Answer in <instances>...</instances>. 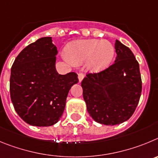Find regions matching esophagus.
I'll return each instance as SVG.
<instances>
[{"label":"esophagus","mask_w":158,"mask_h":158,"mask_svg":"<svg viewBox=\"0 0 158 158\" xmlns=\"http://www.w3.org/2000/svg\"><path fill=\"white\" fill-rule=\"evenodd\" d=\"M83 78H84V75L82 73H81V72H79V74H78V79H79V82H82V80L83 79Z\"/></svg>","instance_id":"obj_1"}]
</instances>
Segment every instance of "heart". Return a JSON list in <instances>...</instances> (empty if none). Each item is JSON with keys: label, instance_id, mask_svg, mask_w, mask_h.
<instances>
[{"label": "heart", "instance_id": "obj_1", "mask_svg": "<svg viewBox=\"0 0 158 158\" xmlns=\"http://www.w3.org/2000/svg\"><path fill=\"white\" fill-rule=\"evenodd\" d=\"M64 59L72 65L86 61V67L92 72L106 69L115 56V47L109 41L101 39L74 41L68 45Z\"/></svg>", "mask_w": 158, "mask_h": 158}]
</instances>
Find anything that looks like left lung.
I'll return each mask as SVG.
<instances>
[{"mask_svg":"<svg viewBox=\"0 0 158 158\" xmlns=\"http://www.w3.org/2000/svg\"><path fill=\"white\" fill-rule=\"evenodd\" d=\"M115 63L82 81L83 99L89 116L105 125L120 124L133 115L141 96L139 64L128 47L116 40Z\"/></svg>","mask_w":158,"mask_h":158,"instance_id":"1","label":"left lung"}]
</instances>
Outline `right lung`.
Returning <instances> with one entry per match:
<instances>
[{"label": "right lung", "instance_id": "add662e5", "mask_svg": "<svg viewBox=\"0 0 158 158\" xmlns=\"http://www.w3.org/2000/svg\"><path fill=\"white\" fill-rule=\"evenodd\" d=\"M51 37L41 38L23 49L11 69L10 95L15 110L28 124L49 127L60 120L77 74L59 75L57 49Z\"/></svg>", "mask_w": 158, "mask_h": 158}]
</instances>
